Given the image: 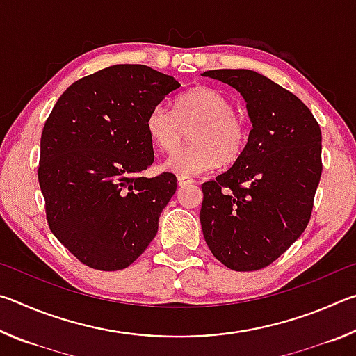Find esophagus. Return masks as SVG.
Returning <instances> with one entry per match:
<instances>
[{"instance_id":"1","label":"esophagus","mask_w":356,"mask_h":356,"mask_svg":"<svg viewBox=\"0 0 356 356\" xmlns=\"http://www.w3.org/2000/svg\"><path fill=\"white\" fill-rule=\"evenodd\" d=\"M177 182H179L180 186H186V185H191L193 182H195V180H193L191 177H188V176H179L177 177Z\"/></svg>"}]
</instances>
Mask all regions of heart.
I'll return each mask as SVG.
<instances>
[{"label": "heart", "mask_w": 356, "mask_h": 356, "mask_svg": "<svg viewBox=\"0 0 356 356\" xmlns=\"http://www.w3.org/2000/svg\"><path fill=\"white\" fill-rule=\"evenodd\" d=\"M190 128L193 143L168 159L165 170L182 176L206 172L221 161L238 160L248 144V125L234 113L232 102L209 86L193 88L180 95L172 111L155 106L146 119L150 143L166 154L179 149Z\"/></svg>", "instance_id": "b5f03b06"}]
</instances>
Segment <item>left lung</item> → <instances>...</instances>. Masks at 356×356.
I'll return each mask as SVG.
<instances>
[{"instance_id": "8db88e82", "label": "left lung", "mask_w": 356, "mask_h": 356, "mask_svg": "<svg viewBox=\"0 0 356 356\" xmlns=\"http://www.w3.org/2000/svg\"><path fill=\"white\" fill-rule=\"evenodd\" d=\"M201 75L237 89L252 124L240 159L202 184V234L221 264L252 272L276 261L308 226L322 176V131L297 95L254 70Z\"/></svg>"}]
</instances>
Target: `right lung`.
<instances>
[{"label": "right lung", "mask_w": 356, "mask_h": 356, "mask_svg": "<svg viewBox=\"0 0 356 356\" xmlns=\"http://www.w3.org/2000/svg\"><path fill=\"white\" fill-rule=\"evenodd\" d=\"M180 83L141 64H116L65 89L40 138L39 185L55 237L88 267L122 270L159 231L177 190L154 163L147 114Z\"/></svg>", "instance_id": "obj_1"}]
</instances>
